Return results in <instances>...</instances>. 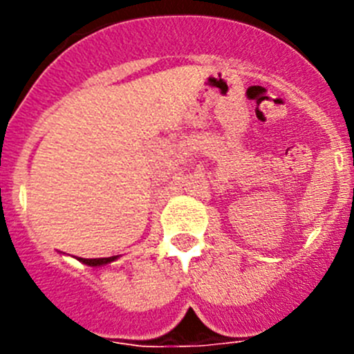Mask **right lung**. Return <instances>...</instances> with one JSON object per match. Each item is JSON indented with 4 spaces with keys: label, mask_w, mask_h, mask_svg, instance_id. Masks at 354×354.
<instances>
[{
    "label": "right lung",
    "mask_w": 354,
    "mask_h": 354,
    "mask_svg": "<svg viewBox=\"0 0 354 354\" xmlns=\"http://www.w3.org/2000/svg\"><path fill=\"white\" fill-rule=\"evenodd\" d=\"M117 257H104V259H80L83 264H88V266H102V264H108V262H113Z\"/></svg>",
    "instance_id": "add662e5"
}]
</instances>
